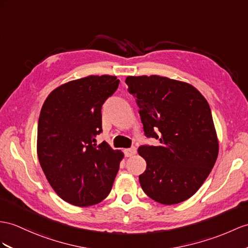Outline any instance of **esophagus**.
<instances>
[{
  "mask_svg": "<svg viewBox=\"0 0 248 248\" xmlns=\"http://www.w3.org/2000/svg\"><path fill=\"white\" fill-rule=\"evenodd\" d=\"M136 153H137L136 147H131V148H127L124 150V154L126 156H132L134 155H136Z\"/></svg>",
  "mask_w": 248,
  "mask_h": 248,
  "instance_id": "esophagus-1",
  "label": "esophagus"
}]
</instances>
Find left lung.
<instances>
[{"label":"left lung","mask_w":248,"mask_h":248,"mask_svg":"<svg viewBox=\"0 0 248 248\" xmlns=\"http://www.w3.org/2000/svg\"><path fill=\"white\" fill-rule=\"evenodd\" d=\"M128 92L140 108L145 136L158 146L139 147L146 170L142 189L155 202L172 205L194 196L219 154L213 116L206 99L190 84L160 76H129Z\"/></svg>","instance_id":"8db88e82"}]
</instances>
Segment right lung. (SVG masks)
I'll list each match as a JSON object with an SVG mask.
<instances>
[{"label": "right lung", "mask_w": 248, "mask_h": 248, "mask_svg": "<svg viewBox=\"0 0 248 248\" xmlns=\"http://www.w3.org/2000/svg\"><path fill=\"white\" fill-rule=\"evenodd\" d=\"M114 76H88L62 84L47 96L40 112L37 153L52 189L64 201L86 207L108 196L123 159L105 141L102 105L116 92Z\"/></svg>", "instance_id": "add662e5"}]
</instances>
